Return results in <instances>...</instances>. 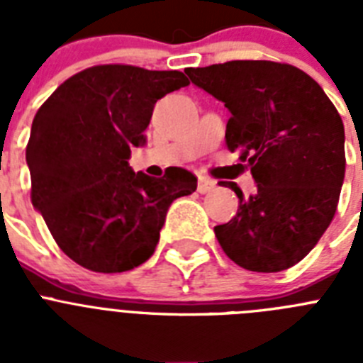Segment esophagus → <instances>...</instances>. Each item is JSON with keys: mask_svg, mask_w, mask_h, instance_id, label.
<instances>
[{"mask_svg": "<svg viewBox=\"0 0 363 363\" xmlns=\"http://www.w3.org/2000/svg\"><path fill=\"white\" fill-rule=\"evenodd\" d=\"M214 187H216V182H214V179L205 178V176H200V179H198V192L205 194V192L214 191Z\"/></svg>", "mask_w": 363, "mask_h": 363, "instance_id": "34e87169", "label": "esophagus"}]
</instances>
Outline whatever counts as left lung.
Here are the masks:
<instances>
[{
  "mask_svg": "<svg viewBox=\"0 0 363 363\" xmlns=\"http://www.w3.org/2000/svg\"><path fill=\"white\" fill-rule=\"evenodd\" d=\"M230 111L225 143L249 162L256 192L230 187L238 213L214 227L247 271L278 272L311 252L333 221L345 174L344 123L309 74L289 63L234 60L185 70Z\"/></svg>",
  "mask_w": 363,
  "mask_h": 363,
  "instance_id": "1",
  "label": "left lung"
}]
</instances>
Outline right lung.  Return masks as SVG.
I'll return each mask as SVG.
<instances>
[{"label":"right lung","instance_id":"add662e5","mask_svg":"<svg viewBox=\"0 0 363 363\" xmlns=\"http://www.w3.org/2000/svg\"><path fill=\"white\" fill-rule=\"evenodd\" d=\"M187 85L179 70L94 65L38 108L27 143L30 200L82 267L125 272L142 265L158 245L169 205L196 191L187 169L150 178L127 162L130 147L147 143L156 101Z\"/></svg>","mask_w":363,"mask_h":363}]
</instances>
